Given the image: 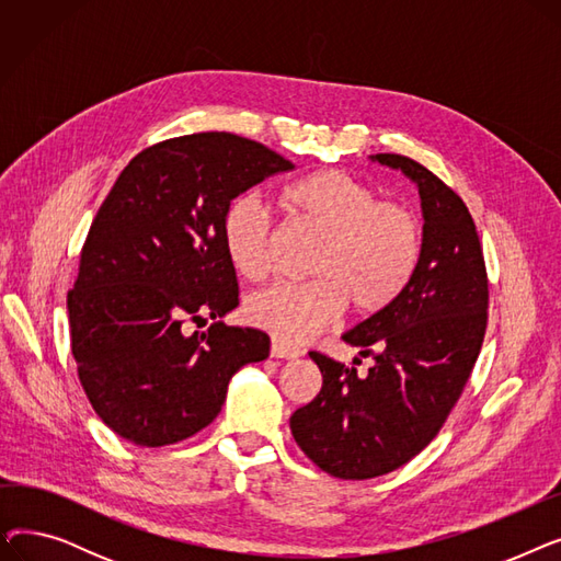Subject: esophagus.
Listing matches in <instances>:
<instances>
[{
  "instance_id": "34e87169",
  "label": "esophagus",
  "mask_w": 561,
  "mask_h": 561,
  "mask_svg": "<svg viewBox=\"0 0 561 561\" xmlns=\"http://www.w3.org/2000/svg\"><path fill=\"white\" fill-rule=\"evenodd\" d=\"M271 357H275V359H288V362H293V359H300V357H302V352H300L298 347L284 345L282 341H273V345H271Z\"/></svg>"
}]
</instances>
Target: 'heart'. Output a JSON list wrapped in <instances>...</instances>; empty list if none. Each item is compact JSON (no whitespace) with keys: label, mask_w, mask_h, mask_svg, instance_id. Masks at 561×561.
Listing matches in <instances>:
<instances>
[{"label":"heart","mask_w":561,"mask_h":561,"mask_svg":"<svg viewBox=\"0 0 561 561\" xmlns=\"http://www.w3.org/2000/svg\"><path fill=\"white\" fill-rule=\"evenodd\" d=\"M282 206L322 236L311 265L316 282L275 284L245 302L254 328L282 343H305L328 330L345 305L357 316L385 311L414 277L423 231L407 206L381 202L377 191L343 170H316L284 188ZM222 248L236 275H268L275 231L263 206L245 195L222 216Z\"/></svg>","instance_id":"heart-1"}]
</instances>
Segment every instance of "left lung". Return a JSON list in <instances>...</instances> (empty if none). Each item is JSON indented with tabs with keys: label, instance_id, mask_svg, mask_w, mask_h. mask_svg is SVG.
Returning <instances> with one entry per match:
<instances>
[{
	"label": "left lung",
	"instance_id": "8db88e82",
	"mask_svg": "<svg viewBox=\"0 0 561 561\" xmlns=\"http://www.w3.org/2000/svg\"><path fill=\"white\" fill-rule=\"evenodd\" d=\"M370 161L416 184L423 250L398 300L343 334L359 357L373 355L366 377L309 352L322 389L290 416V432L318 468L341 480L387 476L438 434L478 362L489 307L480 239L461 197L407 157Z\"/></svg>",
	"mask_w": 561,
	"mask_h": 561
}]
</instances>
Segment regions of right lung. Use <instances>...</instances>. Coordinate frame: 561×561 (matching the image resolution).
<instances>
[{"label":"right lung","instance_id":"1","mask_svg":"<svg viewBox=\"0 0 561 561\" xmlns=\"http://www.w3.org/2000/svg\"><path fill=\"white\" fill-rule=\"evenodd\" d=\"M293 163L227 131L147 147L117 176L88 231L68 293L72 355L98 416L140 448L170 446L209 425L229 379L268 357L271 339L227 328L239 282L222 216ZM215 325L188 335L186 319Z\"/></svg>","mask_w":561,"mask_h":561}]
</instances>
